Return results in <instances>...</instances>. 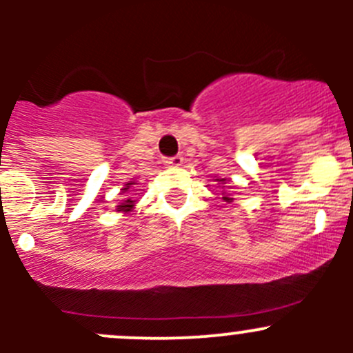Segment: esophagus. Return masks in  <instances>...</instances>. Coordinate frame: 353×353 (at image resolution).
Listing matches in <instances>:
<instances>
[{"label":"esophagus","mask_w":353,"mask_h":353,"mask_svg":"<svg viewBox=\"0 0 353 353\" xmlns=\"http://www.w3.org/2000/svg\"><path fill=\"white\" fill-rule=\"evenodd\" d=\"M183 163V157L176 155V157H165L163 159V165L167 167H179Z\"/></svg>","instance_id":"1"}]
</instances>
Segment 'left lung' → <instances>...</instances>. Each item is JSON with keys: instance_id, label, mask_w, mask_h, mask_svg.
<instances>
[{"instance_id": "8db88e82", "label": "left lung", "mask_w": 353, "mask_h": 353, "mask_svg": "<svg viewBox=\"0 0 353 353\" xmlns=\"http://www.w3.org/2000/svg\"><path fill=\"white\" fill-rule=\"evenodd\" d=\"M219 181H225V179H219ZM222 194H223V193H222ZM222 199H225V201H227V203H229V201H230V199H232V198H229V196H223Z\"/></svg>"}]
</instances>
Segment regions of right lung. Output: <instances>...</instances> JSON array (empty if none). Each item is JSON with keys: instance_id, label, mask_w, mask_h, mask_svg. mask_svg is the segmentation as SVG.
<instances>
[{"instance_id": "right-lung-1", "label": "right lung", "mask_w": 353, "mask_h": 353, "mask_svg": "<svg viewBox=\"0 0 353 353\" xmlns=\"http://www.w3.org/2000/svg\"><path fill=\"white\" fill-rule=\"evenodd\" d=\"M131 184H134L133 181H130V183L126 184V188H124L123 193H126V191L130 190ZM133 206H134V201H133V199H131V198H128V199H124V203H121V205H117V212H130V210L133 208Z\"/></svg>"}]
</instances>
